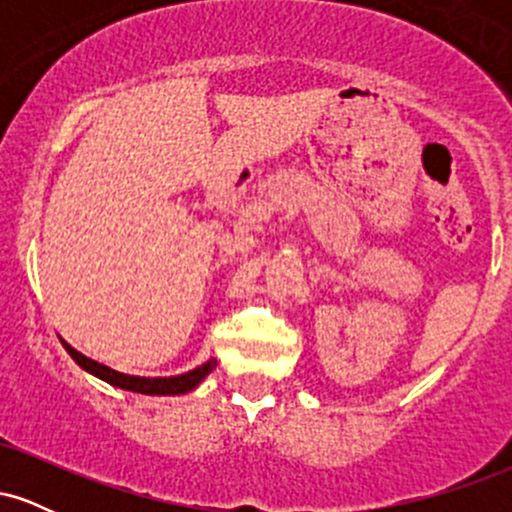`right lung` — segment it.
I'll return each instance as SVG.
<instances>
[{
    "instance_id": "obj_1",
    "label": "right lung",
    "mask_w": 512,
    "mask_h": 512,
    "mask_svg": "<svg viewBox=\"0 0 512 512\" xmlns=\"http://www.w3.org/2000/svg\"><path fill=\"white\" fill-rule=\"evenodd\" d=\"M60 342L64 349H67V354L72 356L74 361L86 370V373L96 375V378H101L103 383L120 387V390L139 392V395H185V392L195 390V387L202 383L204 378H207L211 370L216 368V358H209L207 363L187 370V373L170 375V378H144V375L120 373V370H113L110 366H105V363H98V361H93V358L84 356L81 351H76L72 344L64 342V339H60Z\"/></svg>"
}]
</instances>
